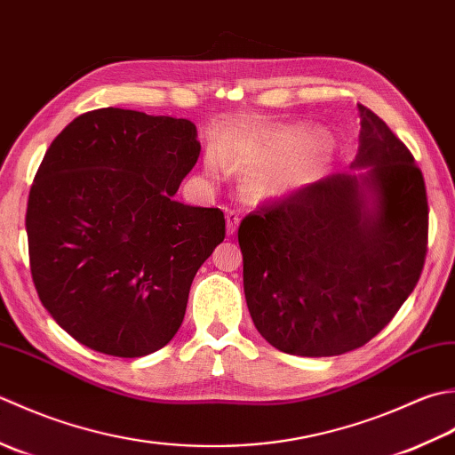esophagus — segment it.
Segmentation results:
<instances>
[{
  "instance_id": "obj_1",
  "label": "esophagus",
  "mask_w": 455,
  "mask_h": 455,
  "mask_svg": "<svg viewBox=\"0 0 455 455\" xmlns=\"http://www.w3.org/2000/svg\"><path fill=\"white\" fill-rule=\"evenodd\" d=\"M239 214L235 210H226V226H228V235H234L239 226Z\"/></svg>"
}]
</instances>
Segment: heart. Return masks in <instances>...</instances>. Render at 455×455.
<instances>
[{
	"label": "heart",
	"mask_w": 455,
	"mask_h": 455,
	"mask_svg": "<svg viewBox=\"0 0 455 455\" xmlns=\"http://www.w3.org/2000/svg\"><path fill=\"white\" fill-rule=\"evenodd\" d=\"M224 159L243 172H251L249 192L255 198H283L302 188L323 164V149L316 135L299 125L267 127L241 137L229 147ZM216 159L208 161V172L218 174Z\"/></svg>",
	"instance_id": "obj_1"
}]
</instances>
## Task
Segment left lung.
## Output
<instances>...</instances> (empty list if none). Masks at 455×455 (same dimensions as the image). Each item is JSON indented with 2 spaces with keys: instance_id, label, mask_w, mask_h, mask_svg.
<instances>
[{
  "instance_id": "left-lung-1",
  "label": "left lung",
  "mask_w": 455,
  "mask_h": 455,
  "mask_svg": "<svg viewBox=\"0 0 455 455\" xmlns=\"http://www.w3.org/2000/svg\"><path fill=\"white\" fill-rule=\"evenodd\" d=\"M357 108L351 171L255 210L237 231L249 314L268 344L291 355L365 346L409 299L424 267L422 172L383 119Z\"/></svg>"
}]
</instances>
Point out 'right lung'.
<instances>
[{
	"mask_svg": "<svg viewBox=\"0 0 455 455\" xmlns=\"http://www.w3.org/2000/svg\"><path fill=\"white\" fill-rule=\"evenodd\" d=\"M188 119L101 108L51 143L27 204L31 275L59 326L100 354L164 347L224 212L172 196L200 156Z\"/></svg>",
	"mask_w": 455,
	"mask_h": 455,
	"instance_id": "add662e5",
	"label": "right lung"
}]
</instances>
